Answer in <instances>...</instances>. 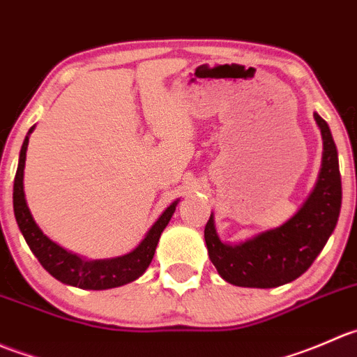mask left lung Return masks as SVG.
I'll list each match as a JSON object with an SVG mask.
<instances>
[{
  "instance_id": "obj_1",
  "label": "left lung",
  "mask_w": 357,
  "mask_h": 357,
  "mask_svg": "<svg viewBox=\"0 0 357 357\" xmlns=\"http://www.w3.org/2000/svg\"><path fill=\"white\" fill-rule=\"evenodd\" d=\"M323 137V160L312 192L290 220L252 239L227 245L215 229L213 213L204 227L208 255L222 280L234 287L276 288L302 276L337 225L342 206V178L330 126L314 112Z\"/></svg>"
}]
</instances>
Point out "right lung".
<instances>
[{"label":"right lung","mask_w":357,"mask_h":357,"mask_svg":"<svg viewBox=\"0 0 357 357\" xmlns=\"http://www.w3.org/2000/svg\"><path fill=\"white\" fill-rule=\"evenodd\" d=\"M33 130L34 126H31L29 133L24 139L19 156V167H17L15 180H13V213H15V220L19 224L24 239L29 245L31 252L36 255L41 266L55 280H59L63 284L83 288V290H107V288L123 287V284L132 283L137 278L142 276L147 267H149L151 260H153L158 241L161 238V232L165 231L172 215L175 213L178 199L174 201L161 213V217L154 222V225L149 229L142 243L133 252L126 253V255L116 257V259L86 260L83 257L76 255V253L67 252L62 246H59L57 243L52 241L47 234H43L40 225L34 222L29 206L26 203L24 168H26V153L27 146H29V135L33 133Z\"/></svg>","instance_id":"obj_1"}]
</instances>
